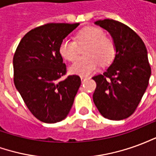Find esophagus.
<instances>
[{
	"label": "esophagus",
	"mask_w": 156,
	"mask_h": 156,
	"mask_svg": "<svg viewBox=\"0 0 156 156\" xmlns=\"http://www.w3.org/2000/svg\"><path fill=\"white\" fill-rule=\"evenodd\" d=\"M87 79H88V78H87V77H83V76H82V77H81L82 83H84V82L86 81Z\"/></svg>",
	"instance_id": "obj_1"
}]
</instances>
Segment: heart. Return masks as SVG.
<instances>
[{
  "label": "heart",
  "mask_w": 156,
  "mask_h": 156,
  "mask_svg": "<svg viewBox=\"0 0 156 156\" xmlns=\"http://www.w3.org/2000/svg\"><path fill=\"white\" fill-rule=\"evenodd\" d=\"M75 40L64 38L59 46V52L62 58L73 62L78 54V44H88L85 49V57L78 58L70 67L74 74L88 76L96 71L101 63L110 64L116 55V46L111 38L105 37V32L97 27H87L77 33Z\"/></svg>",
  "instance_id": "b5f03b06"
}]
</instances>
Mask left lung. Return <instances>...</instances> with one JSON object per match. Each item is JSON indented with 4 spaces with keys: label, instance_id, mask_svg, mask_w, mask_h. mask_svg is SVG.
<instances>
[{
    "label": "left lung",
    "instance_id": "obj_1",
    "mask_svg": "<svg viewBox=\"0 0 156 156\" xmlns=\"http://www.w3.org/2000/svg\"><path fill=\"white\" fill-rule=\"evenodd\" d=\"M95 24L110 33L116 55L106 72L93 77L97 85L93 99L104 117L121 120L134 114L149 84L147 49L140 36L121 22L105 19Z\"/></svg>",
    "mask_w": 156,
    "mask_h": 156
}]
</instances>
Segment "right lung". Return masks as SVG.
Masks as SVG:
<instances>
[{"label": "right lung", "mask_w": 156, "mask_h": 156, "mask_svg": "<svg viewBox=\"0 0 156 156\" xmlns=\"http://www.w3.org/2000/svg\"><path fill=\"white\" fill-rule=\"evenodd\" d=\"M79 23H48L32 29L20 41L13 57L14 83L30 112L53 124L67 117L81 84L78 75L67 73L59 52L62 41Z\"/></svg>", "instance_id": "1"}]
</instances>
